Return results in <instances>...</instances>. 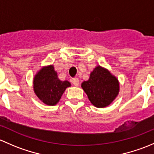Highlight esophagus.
I'll list each match as a JSON object with an SVG mask.
<instances>
[{"label": "esophagus", "mask_w": 154, "mask_h": 154, "mask_svg": "<svg viewBox=\"0 0 154 154\" xmlns=\"http://www.w3.org/2000/svg\"><path fill=\"white\" fill-rule=\"evenodd\" d=\"M79 83H80V81H79L78 78H77V77H75V78H73L72 83H73V85H74V86H79Z\"/></svg>", "instance_id": "esophagus-1"}]
</instances>
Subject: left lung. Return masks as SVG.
Listing matches in <instances>:
<instances>
[{
	"label": "left lung",
	"instance_id": "1",
	"mask_svg": "<svg viewBox=\"0 0 154 154\" xmlns=\"http://www.w3.org/2000/svg\"><path fill=\"white\" fill-rule=\"evenodd\" d=\"M81 87L91 103L103 108L116 99L119 92V82L106 68L97 66L90 74L89 79L83 81Z\"/></svg>",
	"mask_w": 154,
	"mask_h": 154
}]
</instances>
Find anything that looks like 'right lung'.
Listing matches in <instances>:
<instances>
[{"label": "right lung", "mask_w": 154, "mask_h": 154, "mask_svg": "<svg viewBox=\"0 0 154 154\" xmlns=\"http://www.w3.org/2000/svg\"><path fill=\"white\" fill-rule=\"evenodd\" d=\"M71 83L68 80L61 81L58 78L52 65L42 68L33 79L34 92L43 103L49 106L57 104Z\"/></svg>", "instance_id": "1"}]
</instances>
